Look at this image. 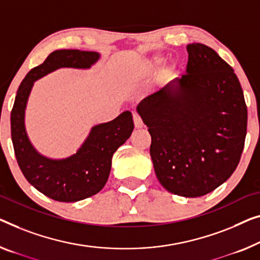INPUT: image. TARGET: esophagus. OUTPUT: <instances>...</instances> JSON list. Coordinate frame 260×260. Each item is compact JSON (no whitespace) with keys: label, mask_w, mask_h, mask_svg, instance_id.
<instances>
[{"label":"esophagus","mask_w":260,"mask_h":260,"mask_svg":"<svg viewBox=\"0 0 260 260\" xmlns=\"http://www.w3.org/2000/svg\"><path fill=\"white\" fill-rule=\"evenodd\" d=\"M133 120H134V125H135V127H137V128H141V127H143L142 119L140 118V115H139L138 113L133 114Z\"/></svg>","instance_id":"obj_1"}]
</instances>
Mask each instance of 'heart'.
I'll list each match as a JSON object with an SVG mask.
<instances>
[{
  "mask_svg": "<svg viewBox=\"0 0 260 260\" xmlns=\"http://www.w3.org/2000/svg\"><path fill=\"white\" fill-rule=\"evenodd\" d=\"M161 59H162V58H161L160 55H155V56H153L152 58H150V59H148V60L146 61V65L148 68H152V67H154V65H156L157 63H160ZM169 71H170V70H169Z\"/></svg>",
  "mask_w": 260,
  "mask_h": 260,
  "instance_id": "1",
  "label": "heart"
}]
</instances>
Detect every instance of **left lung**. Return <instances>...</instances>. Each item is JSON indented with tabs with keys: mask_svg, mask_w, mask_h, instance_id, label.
<instances>
[{
	"mask_svg": "<svg viewBox=\"0 0 260 260\" xmlns=\"http://www.w3.org/2000/svg\"><path fill=\"white\" fill-rule=\"evenodd\" d=\"M185 73L143 98L137 111L166 190L200 197L232 175L246 137L247 108L234 70L215 50L187 45Z\"/></svg>",
	"mask_w": 260,
	"mask_h": 260,
	"instance_id": "1",
	"label": "left lung"
}]
</instances>
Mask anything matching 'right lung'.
<instances>
[{
    "instance_id": "add662e5",
    "label": "right lung",
    "mask_w": 260,
    "mask_h": 260,
    "mask_svg": "<svg viewBox=\"0 0 260 260\" xmlns=\"http://www.w3.org/2000/svg\"><path fill=\"white\" fill-rule=\"evenodd\" d=\"M100 53L80 50H56L43 64L34 68L19 85L11 111V140L23 175L38 191L58 202H78L105 187L112 156L134 129L129 111L108 122L93 126L75 154L64 158L42 155L25 129V108L35 81L61 68L90 69Z\"/></svg>"
}]
</instances>
